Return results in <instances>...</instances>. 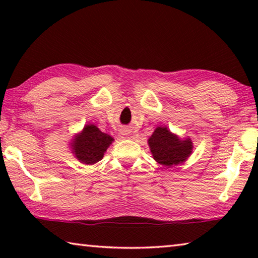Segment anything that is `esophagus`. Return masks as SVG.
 Returning <instances> with one entry per match:
<instances>
[{
	"label": "esophagus",
	"instance_id": "1",
	"mask_svg": "<svg viewBox=\"0 0 258 258\" xmlns=\"http://www.w3.org/2000/svg\"><path fill=\"white\" fill-rule=\"evenodd\" d=\"M121 134H123V135L128 134V130H121Z\"/></svg>",
	"mask_w": 258,
	"mask_h": 258
}]
</instances>
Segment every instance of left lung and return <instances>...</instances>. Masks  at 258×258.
Instances as JSON below:
<instances>
[{
    "mask_svg": "<svg viewBox=\"0 0 258 258\" xmlns=\"http://www.w3.org/2000/svg\"><path fill=\"white\" fill-rule=\"evenodd\" d=\"M148 145L152 158L167 168L184 163L194 150V143L190 138H180L172 133L167 126L156 127L148 140Z\"/></svg>",
    "mask_w": 258,
    "mask_h": 258,
    "instance_id": "1",
    "label": "left lung"
}]
</instances>
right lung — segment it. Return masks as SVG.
<instances>
[{
    "mask_svg": "<svg viewBox=\"0 0 258 258\" xmlns=\"http://www.w3.org/2000/svg\"><path fill=\"white\" fill-rule=\"evenodd\" d=\"M112 142L113 139L110 135L101 132L94 124H87L80 133L74 135L69 146L78 161L93 165L103 158L104 152Z\"/></svg>",
    "mask_w": 258,
    "mask_h": 258,
    "instance_id": "add662e5",
    "label": "right lung"
}]
</instances>
